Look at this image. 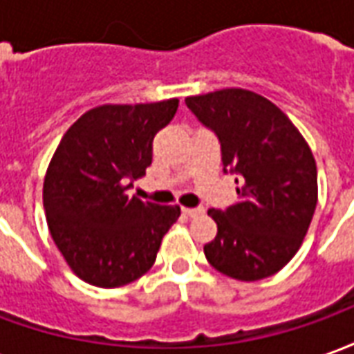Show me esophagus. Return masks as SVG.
<instances>
[{"label":"esophagus","instance_id":"esophagus-1","mask_svg":"<svg viewBox=\"0 0 354 354\" xmlns=\"http://www.w3.org/2000/svg\"><path fill=\"white\" fill-rule=\"evenodd\" d=\"M182 212H184L185 216H189V218H193V216L203 214V208H182Z\"/></svg>","mask_w":354,"mask_h":354}]
</instances>
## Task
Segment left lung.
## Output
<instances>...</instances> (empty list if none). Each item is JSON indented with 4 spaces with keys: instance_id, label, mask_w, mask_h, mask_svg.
Wrapping results in <instances>:
<instances>
[{
    "instance_id": "left-lung-1",
    "label": "left lung",
    "mask_w": 354,
    "mask_h": 354,
    "mask_svg": "<svg viewBox=\"0 0 354 354\" xmlns=\"http://www.w3.org/2000/svg\"><path fill=\"white\" fill-rule=\"evenodd\" d=\"M185 104L220 138L223 167L239 174L237 203L208 210L218 225L205 245L208 263L237 281L271 277L296 256L317 208L311 147L284 111L252 91L222 88Z\"/></svg>"
}]
</instances>
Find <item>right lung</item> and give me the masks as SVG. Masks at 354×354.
Instances as JSON below:
<instances>
[{"label":"right lung","instance_id":"right-lung-1","mask_svg":"<svg viewBox=\"0 0 354 354\" xmlns=\"http://www.w3.org/2000/svg\"><path fill=\"white\" fill-rule=\"evenodd\" d=\"M178 98L104 104L60 140L43 182L50 237L81 281L117 288L146 274L180 207L129 197L151 165L153 138L172 121Z\"/></svg>","mask_w":354,"mask_h":354}]
</instances>
